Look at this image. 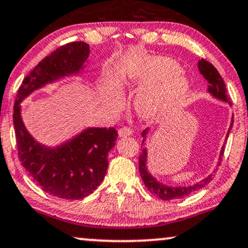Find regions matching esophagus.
I'll return each mask as SVG.
<instances>
[{"instance_id":"34e87169","label":"esophagus","mask_w":248,"mask_h":248,"mask_svg":"<svg viewBox=\"0 0 248 248\" xmlns=\"http://www.w3.org/2000/svg\"><path fill=\"white\" fill-rule=\"evenodd\" d=\"M131 133H133V131H131L128 127H122L119 129V136L120 137H128L130 136Z\"/></svg>"}]
</instances>
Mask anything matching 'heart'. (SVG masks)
Instances as JSON below:
<instances>
[{
  "instance_id": "b5f03b06",
  "label": "heart",
  "mask_w": 248,
  "mask_h": 248,
  "mask_svg": "<svg viewBox=\"0 0 248 248\" xmlns=\"http://www.w3.org/2000/svg\"><path fill=\"white\" fill-rule=\"evenodd\" d=\"M124 80L131 89L140 90L135 98V109L149 121L173 112L190 90L189 79L181 65L166 56L135 59L124 72Z\"/></svg>"
}]
</instances>
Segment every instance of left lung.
<instances>
[{
    "label": "left lung",
    "instance_id": "1",
    "mask_svg": "<svg viewBox=\"0 0 248 248\" xmlns=\"http://www.w3.org/2000/svg\"><path fill=\"white\" fill-rule=\"evenodd\" d=\"M198 68L199 72L205 78L206 81L209 83L207 88V93L211 95L213 98L217 99V101L227 103L231 106V102L229 99L228 93H227V88H225V83L223 79L221 78V75L218 74V72L216 68L213 66L211 62H206L205 59H200L198 61ZM233 126V115L232 120H231L230 127H229L228 133L225 135V140L229 137V133L232 129ZM151 133V128H146L145 130H143L142 133V152L140 155V177L144 182V186H146V189L150 191V192L155 194L156 197L162 200H173V199H178V198H184V197L189 196L194 191H198L202 189L205 186H207L213 180V176L214 174H209L208 176L202 178V181L196 182L193 184H189V186H169V184H166L164 182L159 181L158 178L153 176L151 171L149 170V167H147V161H149V153H147V139H149V135ZM223 149L224 145L222 146V150L220 152V155H218V162L217 165H220V161L222 159V155H223ZM215 169V168H214Z\"/></svg>",
    "mask_w": 248,
    "mask_h": 248
}]
</instances>
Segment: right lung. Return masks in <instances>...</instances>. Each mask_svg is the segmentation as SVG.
I'll use <instances>...</instances> for the list:
<instances>
[{
  "mask_svg": "<svg viewBox=\"0 0 248 248\" xmlns=\"http://www.w3.org/2000/svg\"><path fill=\"white\" fill-rule=\"evenodd\" d=\"M89 55L86 42L67 43L56 49L25 78L14 106L21 165L42 190L62 199H82L101 186L108 167V155L117 140V130L113 127H87L61 144L48 146L27 130L20 104L41 88L82 74L88 67Z\"/></svg>",
  "mask_w": 248,
  "mask_h": 248,
  "instance_id": "add662e5",
  "label": "right lung"
}]
</instances>
